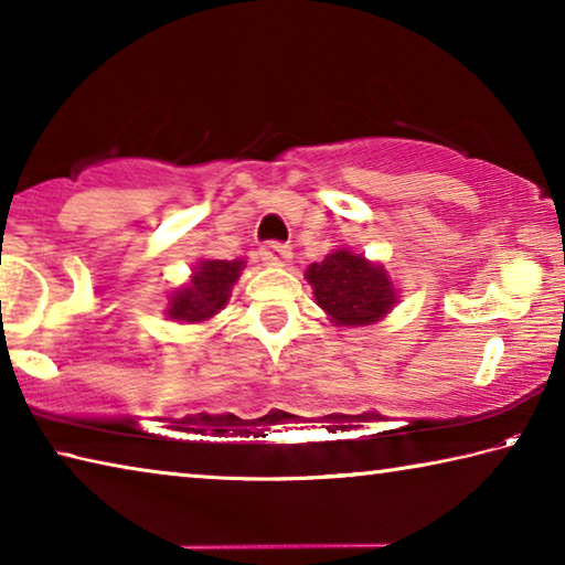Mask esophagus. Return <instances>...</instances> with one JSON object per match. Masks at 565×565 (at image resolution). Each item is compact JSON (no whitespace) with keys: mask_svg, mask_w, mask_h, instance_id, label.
I'll return each mask as SVG.
<instances>
[{"mask_svg":"<svg viewBox=\"0 0 565 565\" xmlns=\"http://www.w3.org/2000/svg\"><path fill=\"white\" fill-rule=\"evenodd\" d=\"M262 259L264 264L269 266H284L286 262L291 259V246L289 244H281V242H269L262 246Z\"/></svg>","mask_w":565,"mask_h":565,"instance_id":"34e87169","label":"esophagus"}]
</instances>
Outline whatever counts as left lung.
Returning a JSON list of instances; mask_svg holds the SVG:
<instances>
[{"mask_svg": "<svg viewBox=\"0 0 565 565\" xmlns=\"http://www.w3.org/2000/svg\"><path fill=\"white\" fill-rule=\"evenodd\" d=\"M306 279L313 286L317 303L343 327L374 323L396 303L384 266L369 264L361 254H351L347 248L311 264Z\"/></svg>", "mask_w": 565, "mask_h": 565, "instance_id": "left-lung-1", "label": "left lung"}]
</instances>
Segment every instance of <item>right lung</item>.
<instances>
[{
	"label": "right lung",
	"mask_w": 565,
	"mask_h": 565,
	"mask_svg": "<svg viewBox=\"0 0 565 565\" xmlns=\"http://www.w3.org/2000/svg\"><path fill=\"white\" fill-rule=\"evenodd\" d=\"M242 266L244 262H202L186 289L171 299L167 313L171 319L189 323L212 319L226 306L228 291L236 284Z\"/></svg>",
	"instance_id": "1"
}]
</instances>
